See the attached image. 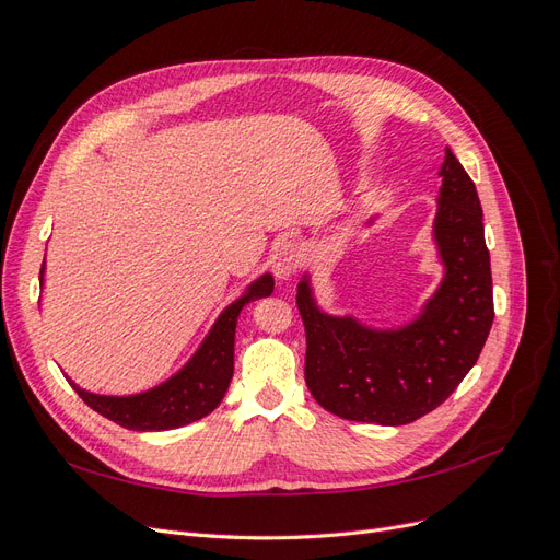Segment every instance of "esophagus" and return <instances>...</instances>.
<instances>
[{"label":"esophagus","mask_w":560,"mask_h":560,"mask_svg":"<svg viewBox=\"0 0 560 560\" xmlns=\"http://www.w3.org/2000/svg\"><path fill=\"white\" fill-rule=\"evenodd\" d=\"M303 264V249L296 243H282L273 252V259H270V266H273V273L280 282H287L292 276H296V270Z\"/></svg>","instance_id":"obj_1"}]
</instances>
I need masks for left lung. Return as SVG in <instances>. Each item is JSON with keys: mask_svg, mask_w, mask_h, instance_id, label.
<instances>
[{"mask_svg": "<svg viewBox=\"0 0 560 560\" xmlns=\"http://www.w3.org/2000/svg\"><path fill=\"white\" fill-rule=\"evenodd\" d=\"M432 241L444 278L420 311L397 327L319 306L303 273L296 306L306 327V385L329 413L406 425L434 411L477 364L493 325V276L477 186L446 147L439 167ZM369 217L362 229H371Z\"/></svg>", "mask_w": 560, "mask_h": 560, "instance_id": "left-lung-1", "label": "left lung"}]
</instances>
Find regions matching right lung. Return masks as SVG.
I'll return each instance as SVG.
<instances>
[{
  "mask_svg": "<svg viewBox=\"0 0 560 560\" xmlns=\"http://www.w3.org/2000/svg\"><path fill=\"white\" fill-rule=\"evenodd\" d=\"M46 261L42 264L39 284L44 290ZM276 280L270 273L254 278L238 299L217 315L210 331L202 338L196 352L177 369L171 378L142 389L135 395H97L79 387L72 378V387L93 411L114 420L116 425L135 432H161L189 425L194 420L206 418L222 404L233 378V350L235 325L238 315L249 301L270 296Z\"/></svg>",
  "mask_w": 560,
  "mask_h": 560,
  "instance_id": "add662e5",
  "label": "right lung"
}]
</instances>
